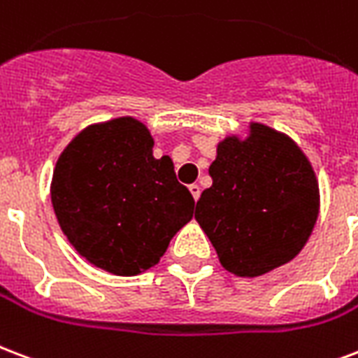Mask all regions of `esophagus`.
I'll use <instances>...</instances> for the list:
<instances>
[{"instance_id": "esophagus-1", "label": "esophagus", "mask_w": 358, "mask_h": 358, "mask_svg": "<svg viewBox=\"0 0 358 358\" xmlns=\"http://www.w3.org/2000/svg\"><path fill=\"white\" fill-rule=\"evenodd\" d=\"M189 191H191V195H193V199H195V201H199V197H201V187H199L197 184H191Z\"/></svg>"}]
</instances>
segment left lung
I'll use <instances>...</instances> for the list:
<instances>
[{"label": "left lung", "mask_w": 358, "mask_h": 358, "mask_svg": "<svg viewBox=\"0 0 358 358\" xmlns=\"http://www.w3.org/2000/svg\"><path fill=\"white\" fill-rule=\"evenodd\" d=\"M199 222L223 268L261 276L296 257L319 214V185L289 136L253 124L245 141L229 136L208 169Z\"/></svg>", "instance_id": "1"}]
</instances>
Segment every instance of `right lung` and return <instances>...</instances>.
<instances>
[{
  "instance_id": "add662e5",
  "label": "right lung",
  "mask_w": 358,
  "mask_h": 358,
  "mask_svg": "<svg viewBox=\"0 0 358 358\" xmlns=\"http://www.w3.org/2000/svg\"><path fill=\"white\" fill-rule=\"evenodd\" d=\"M152 148L141 122L116 118L76 135L54 169L59 227L82 257L116 276L154 266L193 217L195 201L173 159H155Z\"/></svg>"
}]
</instances>
